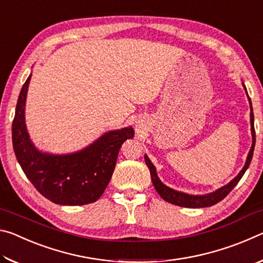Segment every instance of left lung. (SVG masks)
<instances>
[{"label":"left lung","instance_id":"1","mask_svg":"<svg viewBox=\"0 0 263 263\" xmlns=\"http://www.w3.org/2000/svg\"><path fill=\"white\" fill-rule=\"evenodd\" d=\"M242 86L245 91L247 94V89L245 87V84L242 82ZM248 97V102H249V106H251V131H252V147L249 149L246 162H245V166L242 167L241 171L239 172V174L234 177V179L229 182L228 184L221 186V188L217 189L216 191L210 194H205V195H190L186 193H182V191H177L172 188H169L166 184H163L160 179L158 177L157 174V168H155L152 161L148 159L147 155L145 154V162L147 164V167L149 168L151 172V179H152L153 185L155 190L158 191V194L161 196V198L164 199L166 202H169L174 205H179V206H184V208H206V206H211L215 205L218 202H220L221 199H224L226 196H228L231 190H232L235 185L238 184V182L240 179L243 176L245 172L247 171V168L251 164L252 158H253V152H254V146H255V130H254V114H253V108H252V102L249 96Z\"/></svg>","mask_w":263,"mask_h":263}]
</instances>
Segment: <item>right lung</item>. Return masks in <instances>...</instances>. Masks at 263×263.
Segmentation results:
<instances>
[{
	"instance_id": "1",
	"label": "right lung",
	"mask_w": 263,
	"mask_h": 263,
	"mask_svg": "<svg viewBox=\"0 0 263 263\" xmlns=\"http://www.w3.org/2000/svg\"><path fill=\"white\" fill-rule=\"evenodd\" d=\"M31 75L22 87L12 122V145L24 174L44 197L60 205L96 202L109 184L121 146L135 137L131 126L104 133L78 152H42L30 139L25 103Z\"/></svg>"
}]
</instances>
